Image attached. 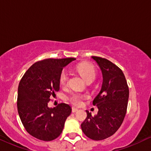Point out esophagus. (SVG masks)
<instances>
[{"label": "esophagus", "mask_w": 151, "mask_h": 151, "mask_svg": "<svg viewBox=\"0 0 151 151\" xmlns=\"http://www.w3.org/2000/svg\"><path fill=\"white\" fill-rule=\"evenodd\" d=\"M72 112H73V113H75V112H77L78 111V109L76 108V107H74V106H72Z\"/></svg>", "instance_id": "esophagus-1"}]
</instances>
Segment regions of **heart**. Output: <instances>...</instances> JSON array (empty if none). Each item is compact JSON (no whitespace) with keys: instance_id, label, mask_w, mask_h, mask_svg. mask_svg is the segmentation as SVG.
Segmentation results:
<instances>
[{"instance_id":"1","label":"heart","mask_w":151,"mask_h":151,"mask_svg":"<svg viewBox=\"0 0 151 151\" xmlns=\"http://www.w3.org/2000/svg\"><path fill=\"white\" fill-rule=\"evenodd\" d=\"M77 70L83 79L87 81H93L96 78V70L92 65L88 62H81L77 66ZM67 73L65 71L62 72L60 76V83L62 86H65L67 82ZM87 98V96L81 93H72L69 97V101L75 105H80L83 99Z\"/></svg>"}]
</instances>
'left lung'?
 Wrapping results in <instances>:
<instances>
[{"mask_svg":"<svg viewBox=\"0 0 151 151\" xmlns=\"http://www.w3.org/2000/svg\"><path fill=\"white\" fill-rule=\"evenodd\" d=\"M103 76L101 91L93 101L99 111L94 116L86 111L87 117L81 124L88 138L101 141L111 136L120 128L127 110L129 89L122 70L111 62L92 56Z\"/></svg>","mask_w":151,"mask_h":151,"instance_id":"8db88e82","label":"left lung"}]
</instances>
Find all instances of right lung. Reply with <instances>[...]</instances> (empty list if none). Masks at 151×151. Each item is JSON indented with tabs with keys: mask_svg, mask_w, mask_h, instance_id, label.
I'll use <instances>...</instances> for the list:
<instances>
[{
	"mask_svg": "<svg viewBox=\"0 0 151 151\" xmlns=\"http://www.w3.org/2000/svg\"><path fill=\"white\" fill-rule=\"evenodd\" d=\"M75 58L46 59L33 64L19 83L17 106L22 124L32 136L44 141L61 134L72 108L65 103L49 108L50 96L60 90L64 67Z\"/></svg>",
	"mask_w": 151,
	"mask_h": 151,
	"instance_id": "add662e5",
	"label": "right lung"
}]
</instances>
